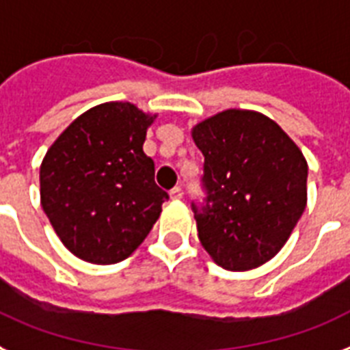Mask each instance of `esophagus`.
Wrapping results in <instances>:
<instances>
[{"label": "esophagus", "mask_w": 350, "mask_h": 350, "mask_svg": "<svg viewBox=\"0 0 350 350\" xmlns=\"http://www.w3.org/2000/svg\"><path fill=\"white\" fill-rule=\"evenodd\" d=\"M182 196H184V191H182L180 187H173V189H170V198H172V200H180Z\"/></svg>", "instance_id": "obj_1"}]
</instances>
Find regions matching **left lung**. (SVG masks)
Listing matches in <instances>:
<instances>
[{"label": "left lung", "instance_id": "1", "mask_svg": "<svg viewBox=\"0 0 350 350\" xmlns=\"http://www.w3.org/2000/svg\"><path fill=\"white\" fill-rule=\"evenodd\" d=\"M206 206L193 204L202 247L225 270H252L275 256L308 202V163L275 121L227 109L196 123Z\"/></svg>", "mask_w": 350, "mask_h": 350}]
</instances>
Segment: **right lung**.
<instances>
[{
	"mask_svg": "<svg viewBox=\"0 0 350 350\" xmlns=\"http://www.w3.org/2000/svg\"><path fill=\"white\" fill-rule=\"evenodd\" d=\"M157 114L129 102L85 111L55 139L40 164V206L69 252L114 265L139 247L168 193L143 152Z\"/></svg>",
	"mask_w": 350,
	"mask_h": 350,
	"instance_id": "1",
	"label": "right lung"
}]
</instances>
